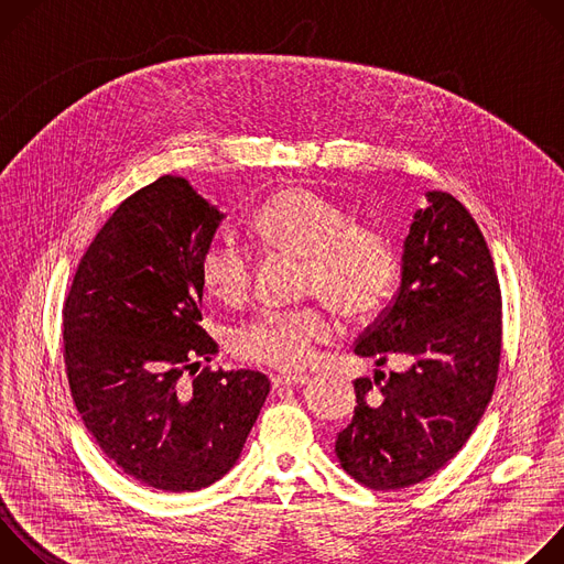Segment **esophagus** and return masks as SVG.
<instances>
[{
    "instance_id": "34e87169",
    "label": "esophagus",
    "mask_w": 564,
    "mask_h": 564,
    "mask_svg": "<svg viewBox=\"0 0 564 564\" xmlns=\"http://www.w3.org/2000/svg\"><path fill=\"white\" fill-rule=\"evenodd\" d=\"M307 381L305 375H274L272 377V388L281 386H303Z\"/></svg>"
}]
</instances>
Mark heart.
Listing matches in <instances>:
<instances>
[{
	"label": "heart",
	"instance_id": "obj_1",
	"mask_svg": "<svg viewBox=\"0 0 564 564\" xmlns=\"http://www.w3.org/2000/svg\"><path fill=\"white\" fill-rule=\"evenodd\" d=\"M252 231L272 254L301 261V294L326 301L346 321L379 310L397 279L392 238L357 223L346 205L307 187L272 194L252 216ZM200 281L216 301L243 303L254 285L252 257L231 243H212L200 257ZM333 335L324 310L263 312L234 330L231 352L250 364L296 370Z\"/></svg>",
	"mask_w": 564,
	"mask_h": 564
}]
</instances>
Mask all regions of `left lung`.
<instances>
[{
	"label": "left lung",
	"mask_w": 564,
	"mask_h": 564,
	"mask_svg": "<svg viewBox=\"0 0 564 564\" xmlns=\"http://www.w3.org/2000/svg\"><path fill=\"white\" fill-rule=\"evenodd\" d=\"M413 216L392 303L359 337L355 355L406 370L355 381L352 422L335 453L375 491L437 473L485 415L500 366L502 296L487 240L468 209L429 192Z\"/></svg>",
	"instance_id": "obj_1"
}]
</instances>
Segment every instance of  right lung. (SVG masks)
<instances>
[{
	"instance_id": "right-lung-1",
	"label": "right lung",
	"mask_w": 564,
	"mask_h": 564,
	"mask_svg": "<svg viewBox=\"0 0 564 564\" xmlns=\"http://www.w3.org/2000/svg\"><path fill=\"white\" fill-rule=\"evenodd\" d=\"M225 216L163 176L120 203L62 310L70 397L102 453L160 491H198L238 459L270 392L257 370H212L200 257Z\"/></svg>"
}]
</instances>
